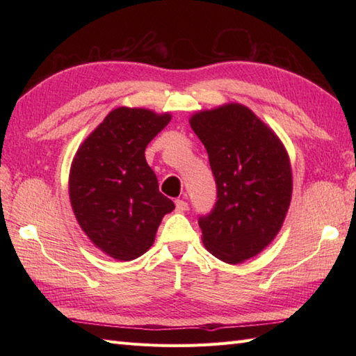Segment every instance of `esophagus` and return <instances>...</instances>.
Listing matches in <instances>:
<instances>
[{
	"label": "esophagus",
	"mask_w": 356,
	"mask_h": 356,
	"mask_svg": "<svg viewBox=\"0 0 356 356\" xmlns=\"http://www.w3.org/2000/svg\"><path fill=\"white\" fill-rule=\"evenodd\" d=\"M188 209V203L185 200H176V211L177 213H184Z\"/></svg>",
	"instance_id": "34e87169"
}]
</instances>
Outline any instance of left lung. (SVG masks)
I'll use <instances>...</instances> for the list:
<instances>
[{
    "mask_svg": "<svg viewBox=\"0 0 356 356\" xmlns=\"http://www.w3.org/2000/svg\"><path fill=\"white\" fill-rule=\"evenodd\" d=\"M190 125L207 148L217 184L213 213L199 218L202 241L228 264L259 255L277 237L292 199L289 154L246 105L200 110Z\"/></svg>",
    "mask_w": 356,
    "mask_h": 356,
    "instance_id": "1",
    "label": "left lung"
}]
</instances>
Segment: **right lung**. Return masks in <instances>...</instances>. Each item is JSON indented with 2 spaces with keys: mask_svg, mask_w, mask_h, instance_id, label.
I'll return each mask as SVG.
<instances>
[{
  "mask_svg": "<svg viewBox=\"0 0 356 356\" xmlns=\"http://www.w3.org/2000/svg\"><path fill=\"white\" fill-rule=\"evenodd\" d=\"M171 120L170 113L118 107L81 143L69 195L74 217L104 254L130 261L153 246L174 203L159 191L145 148Z\"/></svg>",
  "mask_w": 356,
  "mask_h": 356,
  "instance_id": "right-lung-1",
  "label": "right lung"
}]
</instances>
